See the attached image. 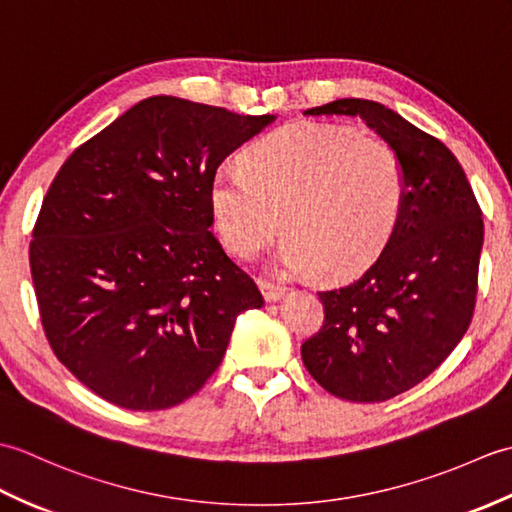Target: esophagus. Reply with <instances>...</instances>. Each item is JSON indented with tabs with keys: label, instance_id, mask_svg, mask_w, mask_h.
Instances as JSON below:
<instances>
[{
	"label": "esophagus",
	"instance_id": "esophagus-1",
	"mask_svg": "<svg viewBox=\"0 0 512 512\" xmlns=\"http://www.w3.org/2000/svg\"><path fill=\"white\" fill-rule=\"evenodd\" d=\"M259 290H262V295L266 301H279L281 297L286 295V288L273 284V281H266V279H259Z\"/></svg>",
	"mask_w": 512,
	"mask_h": 512
}]
</instances>
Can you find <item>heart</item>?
Masks as SVG:
<instances>
[{"mask_svg":"<svg viewBox=\"0 0 512 512\" xmlns=\"http://www.w3.org/2000/svg\"><path fill=\"white\" fill-rule=\"evenodd\" d=\"M405 200L398 151L350 127L297 123L248 151L244 169H217L209 204L213 228L237 259H255L288 237L279 262L288 273L350 277L387 244Z\"/></svg>","mask_w":512,"mask_h":512,"instance_id":"obj_1","label":"heart"}]
</instances>
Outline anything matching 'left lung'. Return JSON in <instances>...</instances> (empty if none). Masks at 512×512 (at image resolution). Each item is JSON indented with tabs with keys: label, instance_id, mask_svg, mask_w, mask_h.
<instances>
[{
	"label": "left lung",
	"instance_id": "left-lung-1",
	"mask_svg": "<svg viewBox=\"0 0 512 512\" xmlns=\"http://www.w3.org/2000/svg\"><path fill=\"white\" fill-rule=\"evenodd\" d=\"M358 116L398 151L405 200L363 275L321 290V330L303 365L332 396L383 402L418 385L462 341L475 312L482 209L451 149L389 107L341 99L303 112Z\"/></svg>",
	"mask_w": 512,
	"mask_h": 512
}]
</instances>
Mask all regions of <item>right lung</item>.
<instances>
[{
  "label": "right lung",
  "instance_id": "add662e5",
  "mask_svg": "<svg viewBox=\"0 0 512 512\" xmlns=\"http://www.w3.org/2000/svg\"><path fill=\"white\" fill-rule=\"evenodd\" d=\"M275 116L151 96L63 162L32 228L46 339L94 394L180 405L220 367L257 284L209 231L217 167Z\"/></svg>",
  "mask_w": 512,
  "mask_h": 512
}]
</instances>
